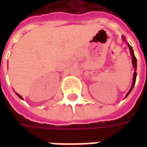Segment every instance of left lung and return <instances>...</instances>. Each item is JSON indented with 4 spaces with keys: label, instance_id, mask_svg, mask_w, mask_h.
<instances>
[{
    "label": "left lung",
    "instance_id": "8db88e82",
    "mask_svg": "<svg viewBox=\"0 0 147 147\" xmlns=\"http://www.w3.org/2000/svg\"><path fill=\"white\" fill-rule=\"evenodd\" d=\"M127 45H128V47H129V49H130V53H131V57H132V64H133V67H135V70L136 71V56H135V54H134V52H133V49H132V47L131 46V45H129V44H127ZM135 71V72H134V76H133V83H132V86H131V89H130V90L128 91V93L127 94L126 97L128 94H129V93L131 91V90H132L133 86H134V85H135V83H136V76H137V73H136V71ZM125 97V98H126Z\"/></svg>",
    "mask_w": 147,
    "mask_h": 147
}]
</instances>
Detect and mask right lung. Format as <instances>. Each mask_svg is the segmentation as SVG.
Masks as SVG:
<instances>
[{
  "mask_svg": "<svg viewBox=\"0 0 147 147\" xmlns=\"http://www.w3.org/2000/svg\"><path fill=\"white\" fill-rule=\"evenodd\" d=\"M17 94V95H18V96H19V97H20V98H21V99H23V98H22V97H21V96H20V94Z\"/></svg>",
  "mask_w": 147,
  "mask_h": 147,
  "instance_id": "obj_1",
  "label": "right lung"
}]
</instances>
